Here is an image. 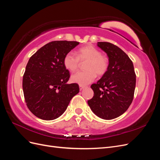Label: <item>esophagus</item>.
<instances>
[{
	"label": "esophagus",
	"mask_w": 160,
	"mask_h": 160,
	"mask_svg": "<svg viewBox=\"0 0 160 160\" xmlns=\"http://www.w3.org/2000/svg\"><path fill=\"white\" fill-rule=\"evenodd\" d=\"M85 88V86H83V85H79V89L81 91V90H83L84 88Z\"/></svg>",
	"instance_id": "34e87169"
}]
</instances>
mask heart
I'll use <instances>...</instances> for the list:
<instances>
[{"label": "heart", "mask_w": 160, "mask_h": 160, "mask_svg": "<svg viewBox=\"0 0 160 160\" xmlns=\"http://www.w3.org/2000/svg\"><path fill=\"white\" fill-rule=\"evenodd\" d=\"M85 71L77 72L71 76L73 83L81 85H88L93 81L97 74L104 75L108 68V60L105 56L92 45H87L77 51L76 54L72 52H67L64 57L63 64L65 68L71 72L75 71L79 66L80 61H86Z\"/></svg>", "instance_id": "obj_1"}]
</instances>
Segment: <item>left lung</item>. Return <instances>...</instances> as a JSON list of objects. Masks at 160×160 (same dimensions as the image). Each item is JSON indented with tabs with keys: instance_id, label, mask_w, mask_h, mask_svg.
<instances>
[{
	"instance_id": "1",
	"label": "left lung",
	"mask_w": 160,
	"mask_h": 160,
	"mask_svg": "<svg viewBox=\"0 0 160 160\" xmlns=\"http://www.w3.org/2000/svg\"><path fill=\"white\" fill-rule=\"evenodd\" d=\"M98 46L107 53L109 65L102 77L91 85L94 95L88 103L99 118L113 119L124 113L132 103L136 75L132 60L120 48L108 42H98Z\"/></svg>"
}]
</instances>
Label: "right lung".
<instances>
[{"label": "right lung", "instance_id": "obj_1", "mask_svg": "<svg viewBox=\"0 0 160 160\" xmlns=\"http://www.w3.org/2000/svg\"><path fill=\"white\" fill-rule=\"evenodd\" d=\"M79 42L56 41L47 43L32 55L22 79L25 102L32 113L43 120H53L63 113L79 92L78 84H68L69 71L63 64L67 52Z\"/></svg>", "mask_w": 160, "mask_h": 160}]
</instances>
